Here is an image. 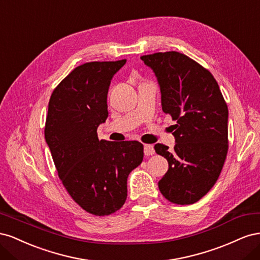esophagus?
<instances>
[{
    "mask_svg": "<svg viewBox=\"0 0 260 260\" xmlns=\"http://www.w3.org/2000/svg\"><path fill=\"white\" fill-rule=\"evenodd\" d=\"M155 154V149H154V146L152 144H145L144 145V155L146 156H151Z\"/></svg>",
    "mask_w": 260,
    "mask_h": 260,
    "instance_id": "obj_1",
    "label": "esophagus"
}]
</instances>
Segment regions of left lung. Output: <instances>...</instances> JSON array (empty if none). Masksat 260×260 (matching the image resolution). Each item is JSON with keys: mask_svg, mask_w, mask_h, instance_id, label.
<instances>
[{"mask_svg": "<svg viewBox=\"0 0 260 260\" xmlns=\"http://www.w3.org/2000/svg\"><path fill=\"white\" fill-rule=\"evenodd\" d=\"M153 70L161 94L162 112L171 115L176 145L157 143L155 152L168 160L159 180L160 193L169 202L188 205L214 186L228 153V106L207 69L179 52L141 56Z\"/></svg>", "mask_w": 260, "mask_h": 260, "instance_id": "8db88e82", "label": "left lung"}]
</instances>
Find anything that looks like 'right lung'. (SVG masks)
Listing matches in <instances>:
<instances>
[{"label": "right lung", "instance_id": "1", "mask_svg": "<svg viewBox=\"0 0 260 260\" xmlns=\"http://www.w3.org/2000/svg\"><path fill=\"white\" fill-rule=\"evenodd\" d=\"M91 61L76 67L53 91L44 136L59 179L85 211L107 216L127 200V179L143 160L138 141L99 140L96 130L108 117L107 93L124 64Z\"/></svg>", "mask_w": 260, "mask_h": 260}]
</instances>
